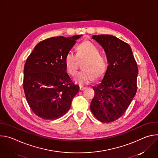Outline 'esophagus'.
<instances>
[{
  "label": "esophagus",
  "mask_w": 158,
  "mask_h": 158,
  "mask_svg": "<svg viewBox=\"0 0 158 158\" xmlns=\"http://www.w3.org/2000/svg\"><path fill=\"white\" fill-rule=\"evenodd\" d=\"M86 89L85 87H83V86H80V87H79L80 91H83V90H84V89Z\"/></svg>",
  "instance_id": "1"
}]
</instances>
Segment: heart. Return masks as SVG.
I'll use <instances>...</instances> for the list:
<instances>
[{
    "mask_svg": "<svg viewBox=\"0 0 158 158\" xmlns=\"http://www.w3.org/2000/svg\"><path fill=\"white\" fill-rule=\"evenodd\" d=\"M77 55L71 51L67 52L64 57L65 69L71 76H74L78 71L79 62L83 69L74 77L76 83L84 85L101 79L105 74L107 64L106 59L101 55L96 45L89 40H85L77 47Z\"/></svg>",
    "mask_w": 158,
    "mask_h": 158,
    "instance_id": "obj_1",
    "label": "heart"
}]
</instances>
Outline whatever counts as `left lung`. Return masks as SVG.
Returning a JSON list of instances; mask_svg holds the SVG:
<instances>
[{"label": "left lung", "instance_id": "8db88e82", "mask_svg": "<svg viewBox=\"0 0 158 158\" xmlns=\"http://www.w3.org/2000/svg\"><path fill=\"white\" fill-rule=\"evenodd\" d=\"M93 39L104 48L109 65L101 83L93 87L90 107L99 121L111 123L124 113L136 95L138 68L128 44L111 35Z\"/></svg>", "mask_w": 158, "mask_h": 158}]
</instances>
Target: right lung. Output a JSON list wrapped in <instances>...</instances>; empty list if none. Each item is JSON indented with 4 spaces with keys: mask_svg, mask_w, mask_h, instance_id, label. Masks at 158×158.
<instances>
[{
    "mask_svg": "<svg viewBox=\"0 0 158 158\" xmlns=\"http://www.w3.org/2000/svg\"><path fill=\"white\" fill-rule=\"evenodd\" d=\"M81 36L45 39L27 59L23 81L26 98L34 113L43 119L55 120L64 115L79 91L66 73L64 60Z\"/></svg>",
    "mask_w": 158,
    "mask_h": 158,
    "instance_id": "add662e5",
    "label": "right lung"
}]
</instances>
